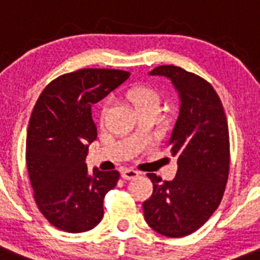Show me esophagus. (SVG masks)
I'll return each instance as SVG.
<instances>
[{"instance_id":"34e87169","label":"esophagus","mask_w":260,"mask_h":260,"mask_svg":"<svg viewBox=\"0 0 260 260\" xmlns=\"http://www.w3.org/2000/svg\"><path fill=\"white\" fill-rule=\"evenodd\" d=\"M140 174V172L134 171V169H124V171L121 172V177H123L124 180H134V178L139 177Z\"/></svg>"}]
</instances>
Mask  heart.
<instances>
[{"label": "heart", "mask_w": 260, "mask_h": 260, "mask_svg": "<svg viewBox=\"0 0 260 260\" xmlns=\"http://www.w3.org/2000/svg\"><path fill=\"white\" fill-rule=\"evenodd\" d=\"M128 99L131 100V103L134 104L136 111L148 108V107H156V108L160 107V95L150 87H135L128 92ZM107 112H108V103L104 104L102 107V111H100V120L102 121H103Z\"/></svg>", "instance_id": "b5f03b06"}]
</instances>
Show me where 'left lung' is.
I'll return each instance as SVG.
<instances>
[{
    "instance_id": "1",
    "label": "left lung",
    "mask_w": 260,
    "mask_h": 260,
    "mask_svg": "<svg viewBox=\"0 0 260 260\" xmlns=\"http://www.w3.org/2000/svg\"><path fill=\"white\" fill-rule=\"evenodd\" d=\"M149 75L171 79L180 112L169 139L177 173L162 181L148 173L153 193L143 204L150 228L165 237L189 235L208 221L223 197L230 168L229 126L221 99L210 83L177 66H158Z\"/></svg>"
}]
</instances>
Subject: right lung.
<instances>
[{
  "instance_id": "1",
  "label": "right lung",
  "mask_w": 260,
  "mask_h": 260,
  "mask_svg": "<svg viewBox=\"0 0 260 260\" xmlns=\"http://www.w3.org/2000/svg\"><path fill=\"white\" fill-rule=\"evenodd\" d=\"M128 78L123 70H78L49 83L34 106L26 164L37 206L59 230L84 233L103 218V200L120 174L87 171L88 144L98 136L91 108Z\"/></svg>"
}]
</instances>
